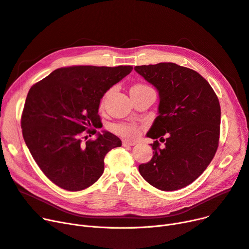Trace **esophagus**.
<instances>
[{"label":"esophagus","mask_w":249,"mask_h":249,"mask_svg":"<svg viewBox=\"0 0 249 249\" xmlns=\"http://www.w3.org/2000/svg\"><path fill=\"white\" fill-rule=\"evenodd\" d=\"M137 143L136 142H133V141H128V140H123V146L124 147H127V146H134L136 145Z\"/></svg>","instance_id":"34e87169"}]
</instances>
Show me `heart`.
Listing matches in <instances>:
<instances>
[{
	"mask_svg": "<svg viewBox=\"0 0 249 249\" xmlns=\"http://www.w3.org/2000/svg\"><path fill=\"white\" fill-rule=\"evenodd\" d=\"M149 87L144 85H135L131 88V92L141 91ZM113 132L128 139H136L139 136V127L132 124H116L112 126Z\"/></svg>",
	"mask_w": 249,
	"mask_h": 249,
	"instance_id": "obj_1",
	"label": "heart"
}]
</instances>
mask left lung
Wrapping results in <instances>:
<instances>
[{
	"label": "left lung",
	"mask_w": 249,
	"mask_h": 249,
	"mask_svg": "<svg viewBox=\"0 0 249 249\" xmlns=\"http://www.w3.org/2000/svg\"><path fill=\"white\" fill-rule=\"evenodd\" d=\"M135 71L159 95L158 115L146 136L165 142L151 144L153 157L139 165V172L159 190H178L194 182L216 152L220 102L206 79L190 68L161 62Z\"/></svg>",
	"instance_id": "1"
}]
</instances>
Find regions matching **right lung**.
<instances>
[{"instance_id": "1", "label": "right lung", "mask_w": 249, "mask_h": 249, "mask_svg": "<svg viewBox=\"0 0 249 249\" xmlns=\"http://www.w3.org/2000/svg\"><path fill=\"white\" fill-rule=\"evenodd\" d=\"M133 66L58 68L29 90L21 117L25 144L50 181L67 191H81L99 180L104 157L121 139L104 131L84 141L83 132L100 124V100ZM86 138V137H85Z\"/></svg>"}]
</instances>
